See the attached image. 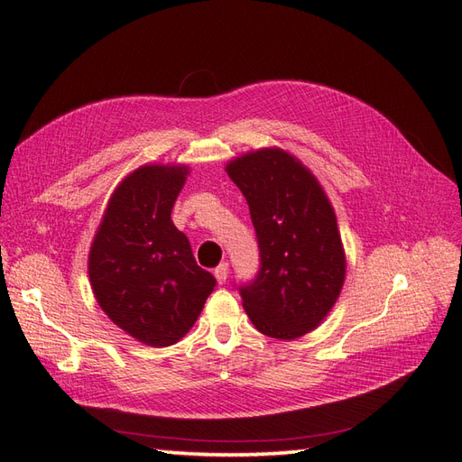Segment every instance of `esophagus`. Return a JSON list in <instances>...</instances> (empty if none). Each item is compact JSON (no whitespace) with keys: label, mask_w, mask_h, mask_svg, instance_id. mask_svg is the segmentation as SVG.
<instances>
[{"label":"esophagus","mask_w":462,"mask_h":462,"mask_svg":"<svg viewBox=\"0 0 462 462\" xmlns=\"http://www.w3.org/2000/svg\"><path fill=\"white\" fill-rule=\"evenodd\" d=\"M215 277H217V281L220 282H226V279H228V263H220L217 269H215Z\"/></svg>","instance_id":"1"}]
</instances>
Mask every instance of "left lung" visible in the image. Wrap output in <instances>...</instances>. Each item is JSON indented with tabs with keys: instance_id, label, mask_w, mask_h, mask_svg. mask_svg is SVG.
I'll list each match as a JSON object with an SVG mask.
<instances>
[{
	"instance_id": "8db88e82",
	"label": "left lung",
	"mask_w": 462,
	"mask_h": 462,
	"mask_svg": "<svg viewBox=\"0 0 462 462\" xmlns=\"http://www.w3.org/2000/svg\"><path fill=\"white\" fill-rule=\"evenodd\" d=\"M250 207L259 271L240 285L252 324L297 339L322 324L346 281L336 212L309 168L281 148L247 152L226 165Z\"/></svg>"
}]
</instances>
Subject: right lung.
<instances>
[{"label":"right lung","instance_id":"obj_1","mask_svg":"<svg viewBox=\"0 0 462 462\" xmlns=\"http://www.w3.org/2000/svg\"><path fill=\"white\" fill-rule=\"evenodd\" d=\"M187 173V165L150 163L126 175L89 250V281L101 310L152 347L180 341L217 285L171 220Z\"/></svg>","mask_w":462,"mask_h":462}]
</instances>
